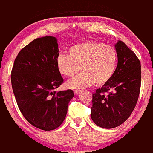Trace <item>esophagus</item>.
Instances as JSON below:
<instances>
[{"label": "esophagus", "instance_id": "obj_1", "mask_svg": "<svg viewBox=\"0 0 153 153\" xmlns=\"http://www.w3.org/2000/svg\"><path fill=\"white\" fill-rule=\"evenodd\" d=\"M81 90H74V93H75V95H79L81 93Z\"/></svg>", "mask_w": 153, "mask_h": 153}]
</instances>
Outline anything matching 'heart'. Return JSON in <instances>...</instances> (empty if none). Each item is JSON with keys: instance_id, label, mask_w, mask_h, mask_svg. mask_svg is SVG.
Masks as SVG:
<instances>
[{"instance_id": "1", "label": "heart", "mask_w": 153, "mask_h": 153, "mask_svg": "<svg viewBox=\"0 0 153 153\" xmlns=\"http://www.w3.org/2000/svg\"><path fill=\"white\" fill-rule=\"evenodd\" d=\"M68 55L60 54L57 57L56 66L59 73L73 77L66 83L71 89H83L96 84L105 85L111 79L117 64V54L113 47L98 42H85L71 47Z\"/></svg>"}]
</instances>
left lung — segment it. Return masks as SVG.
I'll return each instance as SVG.
<instances>
[{"mask_svg":"<svg viewBox=\"0 0 153 153\" xmlns=\"http://www.w3.org/2000/svg\"><path fill=\"white\" fill-rule=\"evenodd\" d=\"M117 65L111 79L93 93L91 118L98 126L113 128L123 123L135 108L141 88V63L122 41L115 44Z\"/></svg>","mask_w":153,"mask_h":153,"instance_id":"left-lung-1","label":"left lung"}]
</instances>
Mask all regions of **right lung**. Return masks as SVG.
Instances as JSON below:
<instances>
[{
  "label": "right lung",
  "instance_id": "right-lung-1",
  "mask_svg": "<svg viewBox=\"0 0 153 153\" xmlns=\"http://www.w3.org/2000/svg\"><path fill=\"white\" fill-rule=\"evenodd\" d=\"M58 55L56 38H38L19 51L11 70V86L21 113L44 131L62 124L74 96L71 90L54 91L63 82L56 66Z\"/></svg>",
  "mask_w": 153,
  "mask_h": 153
}]
</instances>
